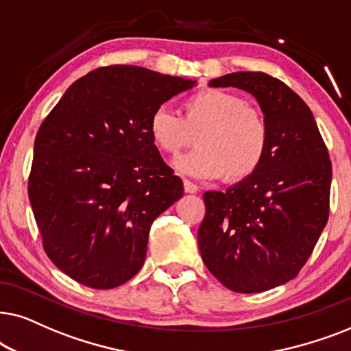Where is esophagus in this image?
I'll return each instance as SVG.
<instances>
[{"label": "esophagus", "instance_id": "obj_1", "mask_svg": "<svg viewBox=\"0 0 351 351\" xmlns=\"http://www.w3.org/2000/svg\"><path fill=\"white\" fill-rule=\"evenodd\" d=\"M183 184H184V191L188 194H195L199 191V186L197 184H194L193 181H189V180H184L183 181Z\"/></svg>", "mask_w": 351, "mask_h": 351}]
</instances>
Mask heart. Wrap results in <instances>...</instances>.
<instances>
[{"label":"heart","instance_id":"obj_1","mask_svg":"<svg viewBox=\"0 0 351 351\" xmlns=\"http://www.w3.org/2000/svg\"><path fill=\"white\" fill-rule=\"evenodd\" d=\"M184 114L158 106L149 119V134L158 151L176 156L197 134L194 151L176 160L186 176L242 181L258 170L269 146L265 115L244 97L223 90H202L186 97Z\"/></svg>","mask_w":351,"mask_h":351}]
</instances>
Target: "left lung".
Listing matches in <instances>:
<instances>
[{"mask_svg":"<svg viewBox=\"0 0 351 351\" xmlns=\"http://www.w3.org/2000/svg\"><path fill=\"white\" fill-rule=\"evenodd\" d=\"M208 85L250 93L268 121L269 146L254 175L204 194L200 255L224 287L265 292L297 276L328 223L329 152L310 107L278 78L234 72Z\"/></svg>","mask_w":351,"mask_h":351,"instance_id":"obj_1","label":"left lung"}]
</instances>
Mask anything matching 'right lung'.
I'll return each mask as SVG.
<instances>
[{
    "label": "right lung",
    "instance_id": "add662e5",
    "mask_svg": "<svg viewBox=\"0 0 351 351\" xmlns=\"http://www.w3.org/2000/svg\"><path fill=\"white\" fill-rule=\"evenodd\" d=\"M195 85L110 65L69 86L36 133L29 199L49 260L91 289L130 281L151 224L183 197V181L149 134L151 114Z\"/></svg>",
    "mask_w": 351,
    "mask_h": 351
}]
</instances>
